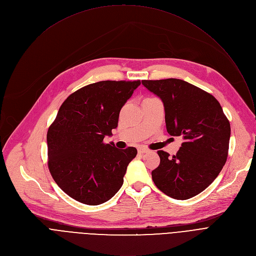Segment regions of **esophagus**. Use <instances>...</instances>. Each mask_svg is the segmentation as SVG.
I'll list each match as a JSON object with an SVG mask.
<instances>
[{"label": "esophagus", "mask_w": 256, "mask_h": 256, "mask_svg": "<svg viewBox=\"0 0 256 256\" xmlns=\"http://www.w3.org/2000/svg\"><path fill=\"white\" fill-rule=\"evenodd\" d=\"M138 152L140 154H144V153H148V152H149V149H147V148H144V147H140V148H138Z\"/></svg>", "instance_id": "34e87169"}]
</instances>
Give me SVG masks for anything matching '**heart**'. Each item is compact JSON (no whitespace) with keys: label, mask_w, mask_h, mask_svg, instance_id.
Returning <instances> with one entry per match:
<instances>
[{"label":"heart","mask_w":256,"mask_h":256,"mask_svg":"<svg viewBox=\"0 0 256 256\" xmlns=\"http://www.w3.org/2000/svg\"><path fill=\"white\" fill-rule=\"evenodd\" d=\"M146 99H149V98H146Z\"/></svg>","instance_id":"b5f03b06"}]
</instances>
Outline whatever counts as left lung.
<instances>
[{
	"instance_id": "left-lung-1",
	"label": "left lung",
	"mask_w": 256,
	"mask_h": 256,
	"mask_svg": "<svg viewBox=\"0 0 256 256\" xmlns=\"http://www.w3.org/2000/svg\"><path fill=\"white\" fill-rule=\"evenodd\" d=\"M142 84L162 100L168 134L184 138L176 155L158 151L160 164L152 179L166 196L188 200L204 192L225 165L230 122L212 94L184 80H142Z\"/></svg>"
}]
</instances>
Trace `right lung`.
Here are the masks:
<instances>
[{
  "label": "right lung",
  "instance_id": "right-lung-1",
  "mask_svg": "<svg viewBox=\"0 0 256 256\" xmlns=\"http://www.w3.org/2000/svg\"><path fill=\"white\" fill-rule=\"evenodd\" d=\"M140 81H101L72 93L48 130V169L60 188L82 204L97 206L122 188L136 149L105 144L118 128L122 107Z\"/></svg>",
  "mask_w": 256,
  "mask_h": 256
}]
</instances>
